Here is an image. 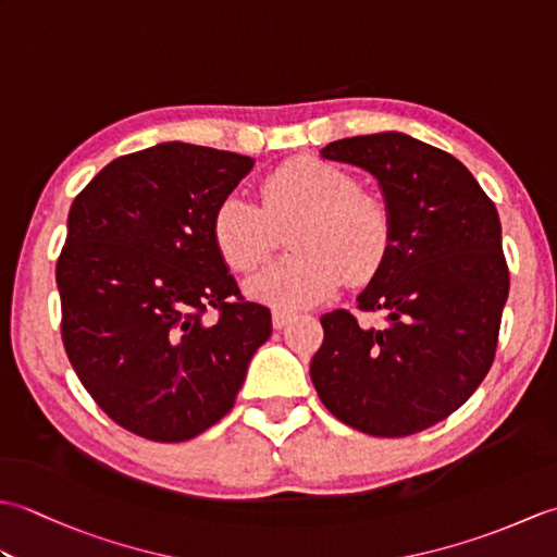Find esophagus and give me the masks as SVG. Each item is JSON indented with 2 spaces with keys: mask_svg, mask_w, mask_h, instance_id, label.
I'll return each instance as SVG.
<instances>
[{
  "mask_svg": "<svg viewBox=\"0 0 557 557\" xmlns=\"http://www.w3.org/2000/svg\"><path fill=\"white\" fill-rule=\"evenodd\" d=\"M294 315V311H285V309H275L272 311V325L275 327H285L289 323V318Z\"/></svg>",
  "mask_w": 557,
  "mask_h": 557,
  "instance_id": "1",
  "label": "esophagus"
}]
</instances>
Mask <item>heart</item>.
I'll return each instance as SVG.
<instances>
[{
  "label": "heart",
  "instance_id": "obj_1",
  "mask_svg": "<svg viewBox=\"0 0 557 557\" xmlns=\"http://www.w3.org/2000/svg\"><path fill=\"white\" fill-rule=\"evenodd\" d=\"M258 208L239 194L220 200L210 234L224 265L251 272L272 253L277 230H287L292 256L248 282L258 301L275 309H306L351 282L375 277L393 248V218L337 164L292 160L260 184Z\"/></svg>",
  "mask_w": 557,
  "mask_h": 557
}]
</instances>
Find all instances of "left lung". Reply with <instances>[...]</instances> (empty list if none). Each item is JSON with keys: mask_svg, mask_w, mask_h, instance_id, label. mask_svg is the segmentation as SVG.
Returning a JSON list of instances; mask_svg holds the SVG:
<instances>
[{"mask_svg": "<svg viewBox=\"0 0 557 557\" xmlns=\"http://www.w3.org/2000/svg\"><path fill=\"white\" fill-rule=\"evenodd\" d=\"M325 160L371 172L393 218V248L349 311L321 318L311 381L327 411L377 437H405L447 419L476 393L498 349L510 294L500 218L449 152L407 134L342 138Z\"/></svg>", "mask_w": 557, "mask_h": 557, "instance_id": "left-lung-1", "label": "left lung"}]
</instances>
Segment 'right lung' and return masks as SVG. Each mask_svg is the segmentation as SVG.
<instances>
[{
  "label": "right lung",
  "mask_w": 557,
  "mask_h": 557,
  "mask_svg": "<svg viewBox=\"0 0 557 557\" xmlns=\"http://www.w3.org/2000/svg\"><path fill=\"white\" fill-rule=\"evenodd\" d=\"M251 168L174 140L112 160L71 203L57 260L66 357L98 407L148 441H191L218 423L272 333L210 234Z\"/></svg>",
  "instance_id": "obj_1"
}]
</instances>
